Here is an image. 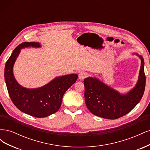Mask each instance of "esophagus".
I'll use <instances>...</instances> for the list:
<instances>
[{
	"label": "esophagus",
	"instance_id": "34e87169",
	"mask_svg": "<svg viewBox=\"0 0 150 150\" xmlns=\"http://www.w3.org/2000/svg\"><path fill=\"white\" fill-rule=\"evenodd\" d=\"M88 76V74L87 72H80L79 74V78L80 79H84L86 78H87Z\"/></svg>",
	"mask_w": 150,
	"mask_h": 150
}]
</instances>
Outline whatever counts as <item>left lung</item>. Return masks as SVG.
Returning <instances> with one entry per match:
<instances>
[{
  "instance_id": "8db88e82",
  "label": "left lung",
  "mask_w": 150,
  "mask_h": 150,
  "mask_svg": "<svg viewBox=\"0 0 150 150\" xmlns=\"http://www.w3.org/2000/svg\"><path fill=\"white\" fill-rule=\"evenodd\" d=\"M139 78L135 87L126 94H121L96 78L84 79L86 105L93 115L105 119L115 120L128 114L142 99L146 84L144 62L142 56Z\"/></svg>"
}]
</instances>
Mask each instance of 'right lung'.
<instances>
[{
	"label": "right lung",
	"mask_w": 150,
	"mask_h": 150,
	"mask_svg": "<svg viewBox=\"0 0 150 150\" xmlns=\"http://www.w3.org/2000/svg\"><path fill=\"white\" fill-rule=\"evenodd\" d=\"M39 47V42H24L13 50L6 62L4 77L8 94L13 104L20 111L36 117H45L60 108L63 95L76 83L78 74L57 77L41 88L28 89L18 83L13 74V66L21 49L28 47Z\"/></svg>",
	"instance_id": "add662e5"
}]
</instances>
